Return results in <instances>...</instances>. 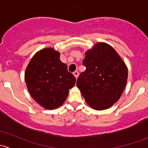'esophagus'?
Returning <instances> with one entry per match:
<instances>
[{"mask_svg": "<svg viewBox=\"0 0 148 148\" xmlns=\"http://www.w3.org/2000/svg\"><path fill=\"white\" fill-rule=\"evenodd\" d=\"M73 74H74V76L75 77L76 79L78 78V77H79V72H78V71H75L74 72H73Z\"/></svg>", "mask_w": 148, "mask_h": 148, "instance_id": "1", "label": "esophagus"}]
</instances>
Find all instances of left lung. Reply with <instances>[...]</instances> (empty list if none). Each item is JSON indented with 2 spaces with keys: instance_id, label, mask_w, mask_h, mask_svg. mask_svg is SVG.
<instances>
[{
  "instance_id": "left-lung-1",
  "label": "left lung",
  "mask_w": 148,
  "mask_h": 148,
  "mask_svg": "<svg viewBox=\"0 0 148 148\" xmlns=\"http://www.w3.org/2000/svg\"><path fill=\"white\" fill-rule=\"evenodd\" d=\"M86 70L77 82L86 103L94 110L110 108L120 98L127 80V68L116 51L97 43L85 53Z\"/></svg>"
}]
</instances>
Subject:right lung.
<instances>
[{"label":"right lung","instance_id":"1","mask_svg":"<svg viewBox=\"0 0 148 148\" xmlns=\"http://www.w3.org/2000/svg\"><path fill=\"white\" fill-rule=\"evenodd\" d=\"M25 80L30 95L48 110L62 105L74 86L76 79L60 60V53L52 48L37 52L26 67Z\"/></svg>","mask_w":148,"mask_h":148}]
</instances>
